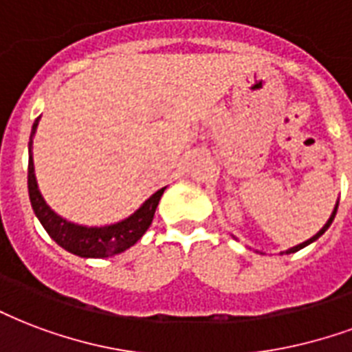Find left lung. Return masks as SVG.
<instances>
[{
	"label": "left lung",
	"instance_id": "1",
	"mask_svg": "<svg viewBox=\"0 0 352 352\" xmlns=\"http://www.w3.org/2000/svg\"><path fill=\"white\" fill-rule=\"evenodd\" d=\"M336 210H338V207H336V209H334V212H332V216H330V218H329V222L324 223V228H322L321 231H319V233H317V235H314V236H311V239H309V241L302 242V244H298V246H293V248H291V250H287V252H285V254H293V252H298V250H302V248H304V246H308L309 242L317 241V239H319V236H321L322 233H324V231H327V229L330 228V223H332V220H334V216H336Z\"/></svg>",
	"mask_w": 352,
	"mask_h": 352
}]
</instances>
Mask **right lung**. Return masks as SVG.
Wrapping results in <instances>:
<instances>
[{"label":"right lung","mask_w":352,"mask_h":352,"mask_svg":"<svg viewBox=\"0 0 352 352\" xmlns=\"http://www.w3.org/2000/svg\"><path fill=\"white\" fill-rule=\"evenodd\" d=\"M38 119L33 123L31 130V140L37 130ZM28 188H30L31 207L35 210V214L46 229V233L54 241L65 248L70 254L80 257H108L113 254H121L130 246H134L143 233L149 229L155 210L158 207V201L162 197L164 190H158L156 194L143 203L142 207L134 214L123 220V222L113 223V226H104V228H83L63 220L61 216H57L54 210L46 205V201L38 192L37 181H35V169H33V158H31V142H30V166H28Z\"/></svg>","instance_id":"right-lung-1"}]
</instances>
